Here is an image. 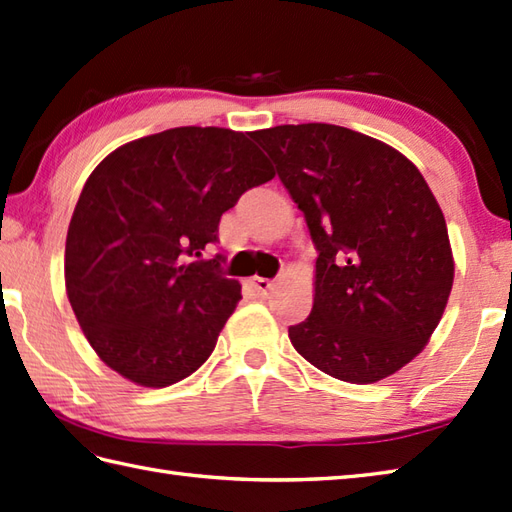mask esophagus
I'll return each instance as SVG.
<instances>
[{"mask_svg": "<svg viewBox=\"0 0 512 512\" xmlns=\"http://www.w3.org/2000/svg\"><path fill=\"white\" fill-rule=\"evenodd\" d=\"M251 288L259 294V296H266L272 290V281L264 279V277H253L251 279Z\"/></svg>", "mask_w": 512, "mask_h": 512, "instance_id": "obj_1", "label": "esophagus"}]
</instances>
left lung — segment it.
I'll return each instance as SVG.
<instances>
[{
  "label": "left lung",
  "instance_id": "obj_1",
  "mask_svg": "<svg viewBox=\"0 0 512 512\" xmlns=\"http://www.w3.org/2000/svg\"><path fill=\"white\" fill-rule=\"evenodd\" d=\"M251 137L275 161L318 251L314 305L288 329L320 371L375 384L412 362L454 285L447 224L410 159L334 124H285Z\"/></svg>",
  "mask_w": 512,
  "mask_h": 512
}]
</instances>
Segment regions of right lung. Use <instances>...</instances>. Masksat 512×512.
Masks as SVG:
<instances>
[{"mask_svg": "<svg viewBox=\"0 0 512 512\" xmlns=\"http://www.w3.org/2000/svg\"><path fill=\"white\" fill-rule=\"evenodd\" d=\"M272 176L248 135L216 126L135 139L91 172L69 222L65 288L106 366L165 388L207 362L242 288L202 251L222 213Z\"/></svg>", "mask_w": 512, "mask_h": 512, "instance_id": "add662e5", "label": "right lung"}]
</instances>
